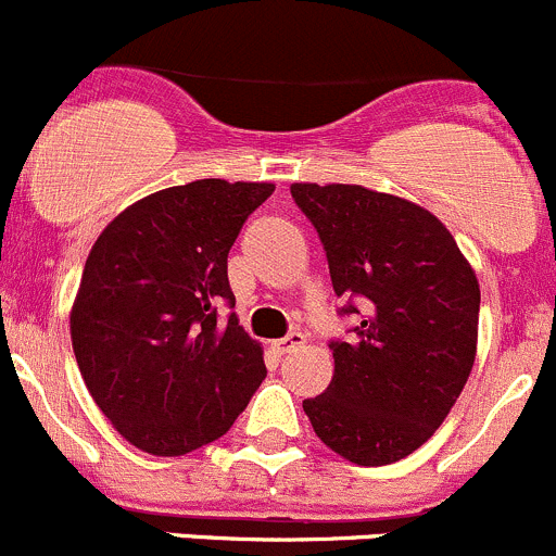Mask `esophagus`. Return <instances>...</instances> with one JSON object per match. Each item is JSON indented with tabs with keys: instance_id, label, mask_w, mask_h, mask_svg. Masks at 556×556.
<instances>
[{
	"instance_id": "1",
	"label": "esophagus",
	"mask_w": 556,
	"mask_h": 556,
	"mask_svg": "<svg viewBox=\"0 0 556 556\" xmlns=\"http://www.w3.org/2000/svg\"><path fill=\"white\" fill-rule=\"evenodd\" d=\"M305 343V334L300 332V329H294V332H289L286 338H280L273 343V349L278 351V354H291L294 349H300V345Z\"/></svg>"
}]
</instances>
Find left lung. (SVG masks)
I'll return each instance as SVG.
<instances>
[{"mask_svg": "<svg viewBox=\"0 0 556 556\" xmlns=\"http://www.w3.org/2000/svg\"><path fill=\"white\" fill-rule=\"evenodd\" d=\"M318 232L340 316L359 324L329 343L327 392L302 400L316 435L349 463H397L427 443L476 359V273L425 207L349 184H294Z\"/></svg>", "mask_w": 556, "mask_h": 556, "instance_id": "obj_1", "label": "left lung"}]
</instances>
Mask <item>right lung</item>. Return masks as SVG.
I'll return each instance as SVG.
<instances>
[{"mask_svg":"<svg viewBox=\"0 0 556 556\" xmlns=\"http://www.w3.org/2000/svg\"><path fill=\"white\" fill-rule=\"evenodd\" d=\"M273 184L169 186L93 243L70 329L93 403L140 452L180 457L218 441L265 381L227 278L229 249Z\"/></svg>","mask_w":556,"mask_h":556,"instance_id":"obj_1","label":"right lung"}]
</instances>
